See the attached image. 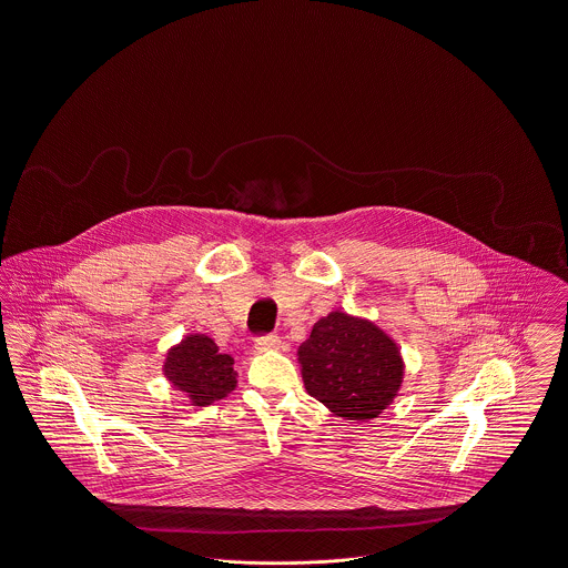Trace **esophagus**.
<instances>
[{"label": "esophagus", "instance_id": "1", "mask_svg": "<svg viewBox=\"0 0 568 568\" xmlns=\"http://www.w3.org/2000/svg\"><path fill=\"white\" fill-rule=\"evenodd\" d=\"M254 348L258 353H267V351H278L281 348V337L278 335H265L254 339Z\"/></svg>", "mask_w": 568, "mask_h": 568}]
</instances>
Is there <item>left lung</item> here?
I'll return each instance as SVG.
<instances>
[{
	"label": "left lung",
	"mask_w": 568,
	"mask_h": 568,
	"mask_svg": "<svg viewBox=\"0 0 568 568\" xmlns=\"http://www.w3.org/2000/svg\"><path fill=\"white\" fill-rule=\"evenodd\" d=\"M307 392L333 416L368 423L398 396L405 359L396 339L364 315L331 312L298 348Z\"/></svg>",
	"instance_id": "1"
}]
</instances>
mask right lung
<instances>
[{
    "label": "right lung",
    "instance_id": "right-lung-1",
    "mask_svg": "<svg viewBox=\"0 0 568 568\" xmlns=\"http://www.w3.org/2000/svg\"><path fill=\"white\" fill-rule=\"evenodd\" d=\"M163 377L187 396L191 407H206L237 387L235 359L204 333H187L170 346L163 359Z\"/></svg>",
    "mask_w": 568,
    "mask_h": 568
}]
</instances>
